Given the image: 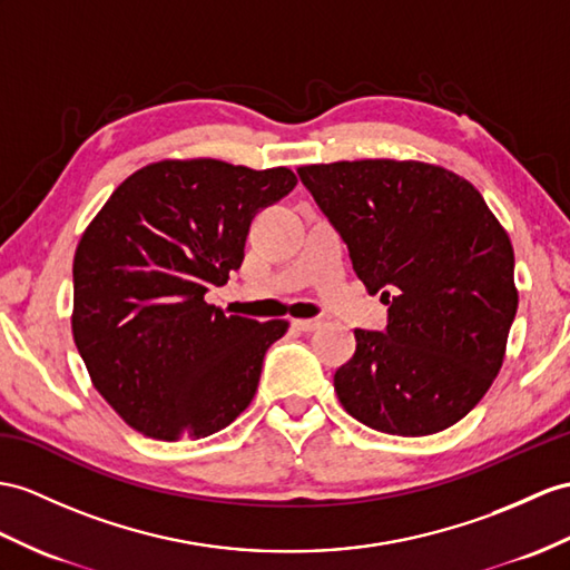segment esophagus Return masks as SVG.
<instances>
[{
  "label": "esophagus",
  "instance_id": "1",
  "mask_svg": "<svg viewBox=\"0 0 570 570\" xmlns=\"http://www.w3.org/2000/svg\"><path fill=\"white\" fill-rule=\"evenodd\" d=\"M293 326H295L297 331L312 333V331H316V328H322L324 322H322V318H293Z\"/></svg>",
  "mask_w": 570,
  "mask_h": 570
}]
</instances>
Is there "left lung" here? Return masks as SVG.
Returning a JSON list of instances; mask_svg holds the SVG:
<instances>
[{
	"instance_id": "8db88e82",
	"label": "left lung",
	"mask_w": 570,
	"mask_h": 570,
	"mask_svg": "<svg viewBox=\"0 0 570 570\" xmlns=\"http://www.w3.org/2000/svg\"><path fill=\"white\" fill-rule=\"evenodd\" d=\"M299 180L348 246L384 331L355 328L333 374L343 409L390 435L421 438L462 421L503 365L518 312L515 254L481 193L423 161L299 166Z\"/></svg>"
}]
</instances>
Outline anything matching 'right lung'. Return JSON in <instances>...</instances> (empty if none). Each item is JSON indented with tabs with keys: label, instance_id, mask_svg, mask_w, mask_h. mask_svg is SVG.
Here are the masks:
<instances>
[{
	"label": "right lung",
	"instance_id": "add662e5",
	"mask_svg": "<svg viewBox=\"0 0 570 570\" xmlns=\"http://www.w3.org/2000/svg\"><path fill=\"white\" fill-rule=\"evenodd\" d=\"M297 176L217 159L157 161L114 190L75 254L72 333L99 394L147 438L227 428L252 404L287 322L205 302L244 261L252 222Z\"/></svg>",
	"mask_w": 570,
	"mask_h": 570
}]
</instances>
